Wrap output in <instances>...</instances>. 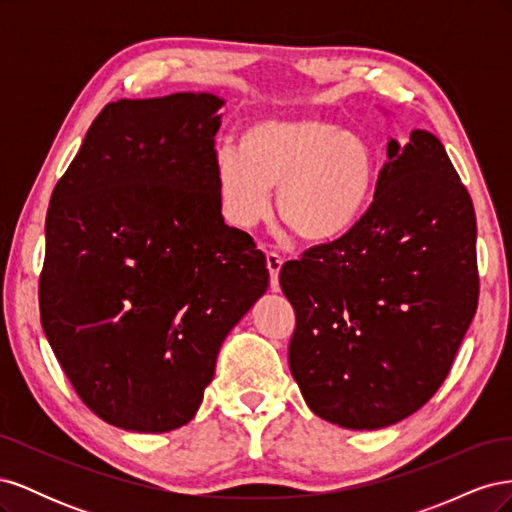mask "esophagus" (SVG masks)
<instances>
[{
	"label": "esophagus",
	"mask_w": 512,
	"mask_h": 512,
	"mask_svg": "<svg viewBox=\"0 0 512 512\" xmlns=\"http://www.w3.org/2000/svg\"><path fill=\"white\" fill-rule=\"evenodd\" d=\"M282 265H284L282 256H277L275 252L267 254V269H269V275H271V290L273 292H280V280H277V277H280Z\"/></svg>",
	"instance_id": "esophagus-1"
}]
</instances>
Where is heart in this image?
<instances>
[{"mask_svg": "<svg viewBox=\"0 0 512 512\" xmlns=\"http://www.w3.org/2000/svg\"><path fill=\"white\" fill-rule=\"evenodd\" d=\"M376 158L367 138L337 123L309 117H262L239 136V151L213 160L215 192L224 220L254 228L271 211L307 241L342 237L367 209Z\"/></svg>", "mask_w": 512, "mask_h": 512, "instance_id": "b5f03b06", "label": "heart"}]
</instances>
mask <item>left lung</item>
Here are the masks:
<instances>
[{"label": "left lung", "mask_w": 512, "mask_h": 512, "mask_svg": "<svg viewBox=\"0 0 512 512\" xmlns=\"http://www.w3.org/2000/svg\"><path fill=\"white\" fill-rule=\"evenodd\" d=\"M386 156L361 220L280 271L297 316L292 378L314 414L346 429L425 406L478 305L476 215L444 145L412 130Z\"/></svg>", "instance_id": "left-lung-1"}]
</instances>
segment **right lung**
<instances>
[{
	"label": "right lung",
	"instance_id": "obj_1",
	"mask_svg": "<svg viewBox=\"0 0 512 512\" xmlns=\"http://www.w3.org/2000/svg\"><path fill=\"white\" fill-rule=\"evenodd\" d=\"M213 94L106 104L46 213L40 322L102 421H192L228 331L269 286L254 239L224 224Z\"/></svg>",
	"mask_w": 512,
	"mask_h": 512
}]
</instances>
